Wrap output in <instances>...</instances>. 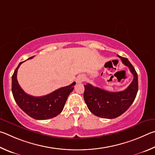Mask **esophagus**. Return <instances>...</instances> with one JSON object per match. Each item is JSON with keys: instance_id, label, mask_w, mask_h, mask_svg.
<instances>
[{"instance_id": "1", "label": "esophagus", "mask_w": 155, "mask_h": 155, "mask_svg": "<svg viewBox=\"0 0 155 155\" xmlns=\"http://www.w3.org/2000/svg\"><path fill=\"white\" fill-rule=\"evenodd\" d=\"M84 80V77L82 75H79L78 77L77 78V79H76V82L80 84V83H82Z\"/></svg>"}]
</instances>
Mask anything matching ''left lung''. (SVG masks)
I'll use <instances>...</instances> for the list:
<instances>
[{"instance_id": "left-lung-1", "label": "left lung", "mask_w": 155, "mask_h": 155, "mask_svg": "<svg viewBox=\"0 0 155 155\" xmlns=\"http://www.w3.org/2000/svg\"><path fill=\"white\" fill-rule=\"evenodd\" d=\"M118 56L134 75V80L125 90L109 92L88 83L84 85V99L86 104L88 110L99 117L108 119L118 117L129 109L137 95L138 78L136 71L127 58Z\"/></svg>"}]
</instances>
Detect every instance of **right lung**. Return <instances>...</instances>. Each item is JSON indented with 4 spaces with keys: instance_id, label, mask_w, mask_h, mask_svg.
Listing matches in <instances>:
<instances>
[{
    "instance_id": "1",
    "label": "right lung",
    "mask_w": 155,
    "mask_h": 155,
    "mask_svg": "<svg viewBox=\"0 0 155 155\" xmlns=\"http://www.w3.org/2000/svg\"><path fill=\"white\" fill-rule=\"evenodd\" d=\"M32 58L33 56L28 59ZM23 62H20L12 75V91L16 104L27 115L36 120H47L58 116L63 110L68 97L73 91L75 82L57 89L45 96L29 95L21 89L17 80L18 69Z\"/></svg>"
}]
</instances>
